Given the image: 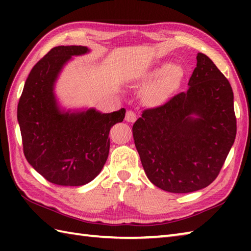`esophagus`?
<instances>
[{
	"label": "esophagus",
	"mask_w": 251,
	"mask_h": 251,
	"mask_svg": "<svg viewBox=\"0 0 251 251\" xmlns=\"http://www.w3.org/2000/svg\"><path fill=\"white\" fill-rule=\"evenodd\" d=\"M125 120L129 123H132L136 121V114L132 111H127L125 115Z\"/></svg>",
	"instance_id": "1"
}]
</instances>
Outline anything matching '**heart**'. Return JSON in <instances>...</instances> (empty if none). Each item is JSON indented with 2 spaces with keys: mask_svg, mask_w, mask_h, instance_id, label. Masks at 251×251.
I'll use <instances>...</instances> for the list:
<instances>
[{
  "mask_svg": "<svg viewBox=\"0 0 251 251\" xmlns=\"http://www.w3.org/2000/svg\"><path fill=\"white\" fill-rule=\"evenodd\" d=\"M180 74L181 71L175 65H173V63H164V65L159 66L157 69H155L152 73H150V75L148 76V79L149 81L154 82L162 81V84L159 85L158 87L151 90L150 97L154 99L161 97L164 92V87L174 82L175 79H177Z\"/></svg>",
  "mask_w": 251,
  "mask_h": 251,
  "instance_id": "obj_1",
  "label": "heart"
}]
</instances>
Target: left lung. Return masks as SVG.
Listing matches in <instances>:
<instances>
[{"label":"left lung","mask_w":251,"mask_h":251,"mask_svg":"<svg viewBox=\"0 0 251 251\" xmlns=\"http://www.w3.org/2000/svg\"><path fill=\"white\" fill-rule=\"evenodd\" d=\"M186 92L147 109L132 126L149 180L172 193L214 181L236 137L233 90L210 58L199 52Z\"/></svg>","instance_id":"obj_1"}]
</instances>
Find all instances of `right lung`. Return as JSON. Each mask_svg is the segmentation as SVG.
Returning a JSON list of instances; mask_svg holds the SVG:
<instances>
[{
	"label": "right lung",
	"instance_id": "1",
	"mask_svg": "<svg viewBox=\"0 0 251 251\" xmlns=\"http://www.w3.org/2000/svg\"><path fill=\"white\" fill-rule=\"evenodd\" d=\"M85 46H57L32 68L20 96L17 119L26 161L58 185L78 186L94 180L109 155L111 127L123 122L126 110L101 113L62 111L54 94L56 79L72 56Z\"/></svg>",
	"mask_w": 251,
	"mask_h": 251
}]
</instances>
